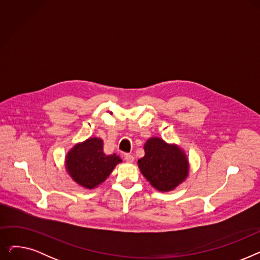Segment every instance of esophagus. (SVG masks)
<instances>
[{
  "label": "esophagus",
  "instance_id": "1",
  "mask_svg": "<svg viewBox=\"0 0 260 260\" xmlns=\"http://www.w3.org/2000/svg\"><path fill=\"white\" fill-rule=\"evenodd\" d=\"M124 159H125L126 162L132 163L135 160V157L132 154H124Z\"/></svg>",
  "mask_w": 260,
  "mask_h": 260
}]
</instances>
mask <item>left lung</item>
Masks as SVG:
<instances>
[{
	"instance_id": "8db88e82",
	"label": "left lung",
	"mask_w": 260,
	"mask_h": 260,
	"mask_svg": "<svg viewBox=\"0 0 260 260\" xmlns=\"http://www.w3.org/2000/svg\"><path fill=\"white\" fill-rule=\"evenodd\" d=\"M144 152L138 166L156 189L169 192L184 181L188 174V161L179 147L155 137L146 141Z\"/></svg>"
}]
</instances>
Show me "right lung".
I'll list each match as a JSON object with an SVG mask.
<instances>
[{"mask_svg":"<svg viewBox=\"0 0 260 260\" xmlns=\"http://www.w3.org/2000/svg\"><path fill=\"white\" fill-rule=\"evenodd\" d=\"M121 162L116 154L103 153V141L89 138L75 145L66 156V170L80 185L93 188L103 182Z\"/></svg>","mask_w":260,"mask_h":260,"instance_id":"1","label":"right lung"}]
</instances>
